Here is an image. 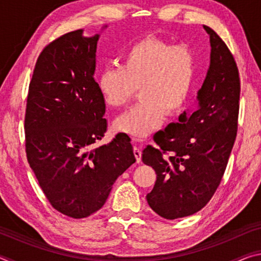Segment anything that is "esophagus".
Instances as JSON below:
<instances>
[{
  "label": "esophagus",
  "instance_id": "1",
  "mask_svg": "<svg viewBox=\"0 0 261 261\" xmlns=\"http://www.w3.org/2000/svg\"><path fill=\"white\" fill-rule=\"evenodd\" d=\"M134 154L136 156L137 163H139L141 161V151H140V148L138 146H136V145L134 146Z\"/></svg>",
  "mask_w": 261,
  "mask_h": 261
}]
</instances>
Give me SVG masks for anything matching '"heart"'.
Instances as JSON below:
<instances>
[{"mask_svg":"<svg viewBox=\"0 0 261 261\" xmlns=\"http://www.w3.org/2000/svg\"><path fill=\"white\" fill-rule=\"evenodd\" d=\"M198 71L197 56L188 45H173L148 35L127 48L121 67L101 70L96 88L109 108L125 107L139 90L141 102L114 122V130L146 138L168 115L179 114L191 95Z\"/></svg>","mask_w":261,"mask_h":261,"instance_id":"heart-1","label":"heart"}]
</instances>
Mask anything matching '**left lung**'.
<instances>
[{
    "instance_id": "obj_1",
    "label": "left lung",
    "mask_w": 261,
    "mask_h": 261,
    "mask_svg": "<svg viewBox=\"0 0 261 261\" xmlns=\"http://www.w3.org/2000/svg\"><path fill=\"white\" fill-rule=\"evenodd\" d=\"M204 29L210 35L211 60L196 107L158 132L154 140L159 147L143 151V162L158 175L147 202L167 220L197 213L210 201L236 138L241 92L236 62L222 39L208 26Z\"/></svg>"
}]
</instances>
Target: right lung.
Wrapping results in <instances>:
<instances>
[{
	"label": "right lung",
	"instance_id": "add662e5",
	"mask_svg": "<svg viewBox=\"0 0 261 261\" xmlns=\"http://www.w3.org/2000/svg\"><path fill=\"white\" fill-rule=\"evenodd\" d=\"M83 33L62 35L42 50L25 114L31 169L51 206L73 219L99 211L115 180L136 162L124 137L93 147L107 130L106 105L94 81L100 34Z\"/></svg>",
	"mask_w": 261,
	"mask_h": 261
}]
</instances>
